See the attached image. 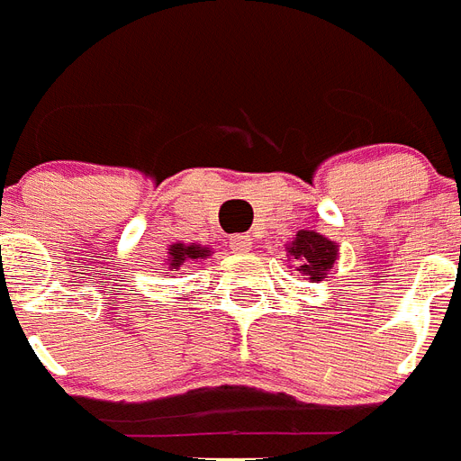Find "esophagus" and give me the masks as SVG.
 Listing matches in <instances>:
<instances>
[{"label":"esophagus","mask_w":461,"mask_h":461,"mask_svg":"<svg viewBox=\"0 0 461 461\" xmlns=\"http://www.w3.org/2000/svg\"><path fill=\"white\" fill-rule=\"evenodd\" d=\"M228 245H230V249H233V252H238V254L249 252V248H252V238H249L248 233H238V235H233V238H230V242H228Z\"/></svg>","instance_id":"1"}]
</instances>
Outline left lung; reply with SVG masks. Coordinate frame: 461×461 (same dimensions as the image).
<instances>
[{"label":"left lung","mask_w":461,"mask_h":461,"mask_svg":"<svg viewBox=\"0 0 461 461\" xmlns=\"http://www.w3.org/2000/svg\"><path fill=\"white\" fill-rule=\"evenodd\" d=\"M288 254L294 271L307 276L309 281H321L338 259V242L314 230H300L288 245Z\"/></svg>","instance_id":"8db88e82"}]
</instances>
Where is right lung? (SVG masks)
<instances>
[{"label":"right lung","instance_id":"1","mask_svg":"<svg viewBox=\"0 0 461 461\" xmlns=\"http://www.w3.org/2000/svg\"><path fill=\"white\" fill-rule=\"evenodd\" d=\"M209 257V248H200V245H183V242H178V245H171V249H168V271H178L185 261H194V259H207Z\"/></svg>","mask_w":461,"mask_h":461}]
</instances>
